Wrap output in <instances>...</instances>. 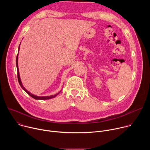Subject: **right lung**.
Wrapping results in <instances>:
<instances>
[{"label":"right lung","mask_w":150,"mask_h":150,"mask_svg":"<svg viewBox=\"0 0 150 150\" xmlns=\"http://www.w3.org/2000/svg\"><path fill=\"white\" fill-rule=\"evenodd\" d=\"M21 44V43H20ZM19 47H18V49L19 50ZM18 54H17V56H16V68H17V74H18V82H19V83L20 85V86L21 87V88H22L28 95H30L31 97H33V98L35 99V100H48V99H50V98H54L57 95H58L60 92L61 91L58 93L57 94H56L55 95H52V96H35L33 94H31V93H30L28 91H27L25 87H24L22 83V82H21V78H20V76H19V69H18Z\"/></svg>","instance_id":"add662e5"}]
</instances>
